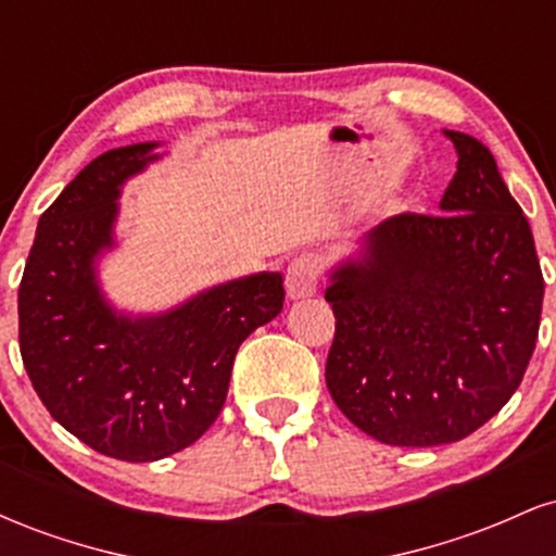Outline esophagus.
<instances>
[{
	"label": "esophagus",
	"instance_id": "esophagus-1",
	"mask_svg": "<svg viewBox=\"0 0 556 556\" xmlns=\"http://www.w3.org/2000/svg\"><path fill=\"white\" fill-rule=\"evenodd\" d=\"M318 279H321V258L314 256V253H303V256H298L290 266H287V295L292 300L311 298L316 292Z\"/></svg>",
	"mask_w": 556,
	"mask_h": 556
}]
</instances>
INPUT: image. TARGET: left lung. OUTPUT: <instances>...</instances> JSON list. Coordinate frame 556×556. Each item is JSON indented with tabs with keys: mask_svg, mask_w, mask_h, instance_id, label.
<instances>
[{
	"mask_svg": "<svg viewBox=\"0 0 556 556\" xmlns=\"http://www.w3.org/2000/svg\"><path fill=\"white\" fill-rule=\"evenodd\" d=\"M460 162L442 212L389 216L340 266L327 387L368 437L460 442L507 405L539 340L544 274L526 214L481 140L446 130Z\"/></svg>",
	"mask_w": 556,
	"mask_h": 556,
	"instance_id": "8db88e82",
	"label": "left lung"
}]
</instances>
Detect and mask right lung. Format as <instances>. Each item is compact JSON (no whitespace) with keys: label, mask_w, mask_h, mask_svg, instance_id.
Masks as SVG:
<instances>
[{"label":"right lung","mask_w":556,"mask_h":556,"mask_svg":"<svg viewBox=\"0 0 556 556\" xmlns=\"http://www.w3.org/2000/svg\"><path fill=\"white\" fill-rule=\"evenodd\" d=\"M154 143L93 159L41 214L17 292L23 366L56 424L106 457L151 463L206 433L238 348L282 311L279 274L203 292L159 318L114 316L93 282L112 245L114 198Z\"/></svg>","instance_id":"1"}]
</instances>
